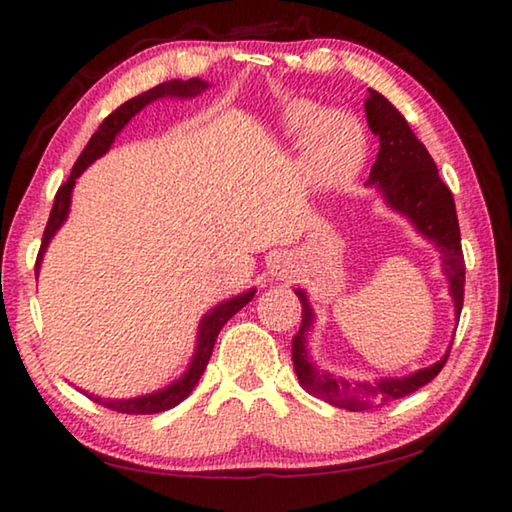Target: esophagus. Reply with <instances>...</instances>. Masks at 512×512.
Masks as SVG:
<instances>
[{"label": "esophagus", "mask_w": 512, "mask_h": 512, "mask_svg": "<svg viewBox=\"0 0 512 512\" xmlns=\"http://www.w3.org/2000/svg\"><path fill=\"white\" fill-rule=\"evenodd\" d=\"M271 273L277 280H287L289 277V266H287V259H275L273 266H271Z\"/></svg>", "instance_id": "esophagus-1"}]
</instances>
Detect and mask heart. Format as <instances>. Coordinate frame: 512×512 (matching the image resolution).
I'll return each instance as SVG.
<instances>
[{
	"instance_id": "obj_1",
	"label": "heart",
	"mask_w": 512,
	"mask_h": 512,
	"mask_svg": "<svg viewBox=\"0 0 512 512\" xmlns=\"http://www.w3.org/2000/svg\"><path fill=\"white\" fill-rule=\"evenodd\" d=\"M287 128L302 135V155L316 183L339 187L359 171L366 153V135L357 119L341 110L320 112L314 101H293L287 108Z\"/></svg>"
}]
</instances>
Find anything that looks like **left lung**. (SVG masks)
Returning a JSON list of instances; mask_svg holds the SVG:
<instances>
[{
	"label": "left lung",
	"instance_id": "8db88e82",
	"mask_svg": "<svg viewBox=\"0 0 512 512\" xmlns=\"http://www.w3.org/2000/svg\"><path fill=\"white\" fill-rule=\"evenodd\" d=\"M366 119L370 131L379 137V153L370 169L368 185H375L388 207L404 214L418 232L436 244L443 255V273L449 280V293L454 300L456 318H461L465 293V259L461 248V228L456 219V205L449 187L438 176L436 162L413 135L406 119L384 94L370 90L366 99ZM302 302V325L293 336L291 357L300 386L332 406L348 411H368L379 404L411 395L438 375L447 363L445 354L438 363L413 372L409 377H384L375 384L348 381L318 370L309 359L307 332L314 325V311L309 307L305 291L296 289Z\"/></svg>",
	"mask_w": 512,
	"mask_h": 512
}]
</instances>
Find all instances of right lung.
<instances>
[{"mask_svg":"<svg viewBox=\"0 0 512 512\" xmlns=\"http://www.w3.org/2000/svg\"><path fill=\"white\" fill-rule=\"evenodd\" d=\"M207 88H210V85L201 79H189V81L173 79V81L155 85V88H151L149 92H142V94H137V97L128 99L126 103H121L115 112H110V115L103 119L99 131L90 137L88 146H85L83 153L79 155V160H76L74 169L67 178V183L58 187L56 198H54V207H51V214H49V221L45 228V235H42L40 253L36 259V277L40 271L42 255H45L51 237L56 235L60 225H63L67 219L69 203H72V189L76 185V178L81 176L85 167H90L94 160L101 158V155L110 149L112 142H115V137L121 133V128H124L144 106H149L151 101H158L164 97L189 99V97H196V94H201ZM253 296H255V289H250L246 293H241V296H237V298L219 302L214 309L207 311L201 320V325H198V339H196V350H194L192 363H189L185 375L178 381H173V384H169L167 388L155 391L151 395L131 397V400H103V397H94V395H88V397L97 404L106 406V409H112L117 413H128V415H151V413H162L167 409H173V406L183 402L185 397L194 391L198 379H201V375L205 372L207 361H210V357H212L216 336H219L223 325L228 323V320L235 316L241 307H246L248 302L253 300Z\"/></svg>","mask_w":512,"mask_h":512,"instance_id":"right-lung-1","label":"right lung"}]
</instances>
